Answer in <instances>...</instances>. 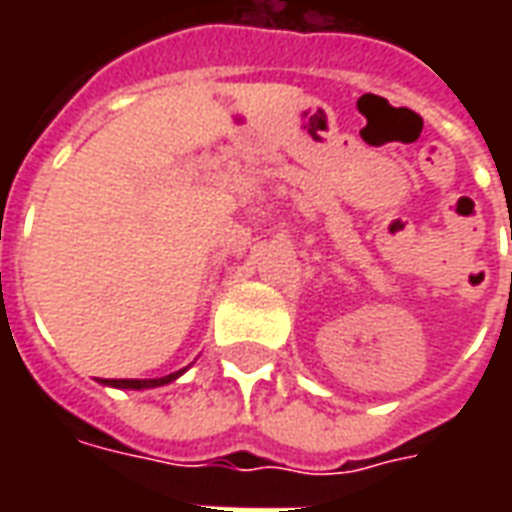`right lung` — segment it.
Segmentation results:
<instances>
[{
	"label": "right lung",
	"mask_w": 512,
	"mask_h": 512,
	"mask_svg": "<svg viewBox=\"0 0 512 512\" xmlns=\"http://www.w3.org/2000/svg\"><path fill=\"white\" fill-rule=\"evenodd\" d=\"M183 373H186V367L178 370V373H169V376H161V378H101V384L115 386V389H156V386L178 381Z\"/></svg>",
	"instance_id": "right-lung-1"
}]
</instances>
